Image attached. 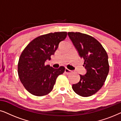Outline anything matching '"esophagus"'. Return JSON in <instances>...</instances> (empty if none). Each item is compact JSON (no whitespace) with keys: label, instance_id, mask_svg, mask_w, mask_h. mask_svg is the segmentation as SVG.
<instances>
[{"label":"esophagus","instance_id":"esophagus-1","mask_svg":"<svg viewBox=\"0 0 121 121\" xmlns=\"http://www.w3.org/2000/svg\"><path fill=\"white\" fill-rule=\"evenodd\" d=\"M71 72H72V71H71L70 70H69V69H68V68L65 69V73L66 74H70V73H71Z\"/></svg>","mask_w":121,"mask_h":121}]
</instances>
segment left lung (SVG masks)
I'll use <instances>...</instances> for the list:
<instances>
[{
  "label": "left lung",
  "mask_w": 121,
  "mask_h": 121,
  "mask_svg": "<svg viewBox=\"0 0 121 121\" xmlns=\"http://www.w3.org/2000/svg\"><path fill=\"white\" fill-rule=\"evenodd\" d=\"M73 44L83 58L85 75H80L78 83L72 85L73 90L82 97L90 96L104 85L109 72L108 55L101 44L92 36L80 32L68 33Z\"/></svg>",
  "instance_id": "1"
}]
</instances>
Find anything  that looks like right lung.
Segmentation results:
<instances>
[{"mask_svg": "<svg viewBox=\"0 0 121 121\" xmlns=\"http://www.w3.org/2000/svg\"><path fill=\"white\" fill-rule=\"evenodd\" d=\"M67 32H56L43 35L31 41L20 56L17 72L21 83L32 95L42 96L52 90L56 79L65 71L60 66L54 69L46 65L47 59L58 47L59 43L65 39Z\"/></svg>", "mask_w": 121, "mask_h": 121, "instance_id": "right-lung-1", "label": "right lung"}]
</instances>
